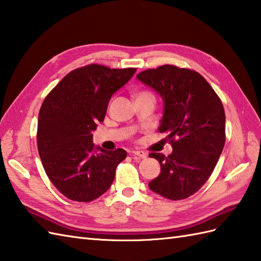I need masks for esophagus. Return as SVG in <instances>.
<instances>
[{"mask_svg":"<svg viewBox=\"0 0 261 261\" xmlns=\"http://www.w3.org/2000/svg\"><path fill=\"white\" fill-rule=\"evenodd\" d=\"M132 154L136 157H140V158H147V153L142 150H134L132 151Z\"/></svg>","mask_w":261,"mask_h":261,"instance_id":"1","label":"esophagus"}]
</instances>
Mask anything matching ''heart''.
Segmentation results:
<instances>
[{
    "mask_svg": "<svg viewBox=\"0 0 261 261\" xmlns=\"http://www.w3.org/2000/svg\"><path fill=\"white\" fill-rule=\"evenodd\" d=\"M138 95H151V96H152V94H151V93H149V92L143 91V92H140L139 94H138ZM138 95H137V96H138Z\"/></svg>",
    "mask_w": 261,
    "mask_h": 261,
    "instance_id": "b5f03b06",
    "label": "heart"
}]
</instances>
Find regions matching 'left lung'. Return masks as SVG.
Returning a JSON list of instances; mask_svg holds the SVG:
<instances>
[{"label": "left lung", "mask_w": 261, "mask_h": 261, "mask_svg": "<svg viewBox=\"0 0 261 261\" xmlns=\"http://www.w3.org/2000/svg\"><path fill=\"white\" fill-rule=\"evenodd\" d=\"M164 98L159 132H167L173 152H151L162 173L149 188L178 201L195 194L212 175L225 143V113L218 94L197 71L163 65L137 75Z\"/></svg>", "instance_id": "left-lung-1"}]
</instances>
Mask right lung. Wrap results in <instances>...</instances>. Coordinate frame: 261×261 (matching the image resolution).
Returning a JSON list of instances; mask_svg holds the SVG:
<instances>
[{
    "mask_svg": "<svg viewBox=\"0 0 261 261\" xmlns=\"http://www.w3.org/2000/svg\"><path fill=\"white\" fill-rule=\"evenodd\" d=\"M137 68L91 64L71 70L39 111L37 143L43 168L57 190L71 201L91 202L107 192L123 149L95 147L92 131L104 120L113 94L129 82Z\"/></svg>",
    "mask_w": 261,
    "mask_h": 261,
    "instance_id": "1",
    "label": "right lung"
}]
</instances>
